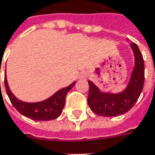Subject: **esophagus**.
I'll return each mask as SVG.
<instances>
[{"label": "esophagus", "instance_id": "obj_1", "mask_svg": "<svg viewBox=\"0 0 155 155\" xmlns=\"http://www.w3.org/2000/svg\"><path fill=\"white\" fill-rule=\"evenodd\" d=\"M85 77H86V74H85L84 73L81 74V76H80V78H85Z\"/></svg>", "mask_w": 155, "mask_h": 155}]
</instances>
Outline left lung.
<instances>
[{
  "label": "left lung",
  "instance_id": "left-lung-1",
  "mask_svg": "<svg viewBox=\"0 0 155 155\" xmlns=\"http://www.w3.org/2000/svg\"><path fill=\"white\" fill-rule=\"evenodd\" d=\"M135 56V66L126 88L120 93L101 92L93 81H88L89 94L87 103L90 109L99 116L117 117L133 107L139 98L144 85V61L138 46L130 45Z\"/></svg>",
  "mask_w": 155,
  "mask_h": 155
}]
</instances>
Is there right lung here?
Returning a JSON list of instances; mask_svg holds the SVG:
<instances>
[{
    "mask_svg": "<svg viewBox=\"0 0 155 155\" xmlns=\"http://www.w3.org/2000/svg\"><path fill=\"white\" fill-rule=\"evenodd\" d=\"M4 83H5L7 94L11 103L19 113L33 120L50 121L56 119V117H58L61 114L62 109L65 105L66 95L70 91V89L74 86L75 81H74L67 87L58 90L56 93H55L47 99H45L40 102H34V103L24 102L17 99L8 87V80L6 75H5Z\"/></svg>",
    "mask_w": 155,
    "mask_h": 155,
    "instance_id": "add662e5",
    "label": "right lung"
}]
</instances>
